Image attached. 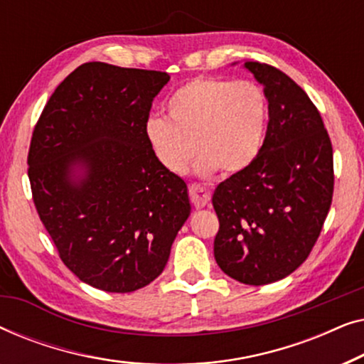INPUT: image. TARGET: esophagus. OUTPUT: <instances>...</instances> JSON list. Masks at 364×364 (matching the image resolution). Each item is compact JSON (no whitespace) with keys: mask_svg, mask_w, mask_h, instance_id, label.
I'll return each mask as SVG.
<instances>
[{"mask_svg":"<svg viewBox=\"0 0 364 364\" xmlns=\"http://www.w3.org/2000/svg\"><path fill=\"white\" fill-rule=\"evenodd\" d=\"M188 192H191V198L193 205L197 208L208 205V202H210L212 198V192L208 191L205 186H200V183H192L191 188H188Z\"/></svg>","mask_w":364,"mask_h":364,"instance_id":"1","label":"esophagus"}]
</instances>
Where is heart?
Returning <instances> with one entry per match:
<instances>
[{
	"label": "heart",
	"mask_w": 364,
	"mask_h": 364,
	"mask_svg": "<svg viewBox=\"0 0 364 364\" xmlns=\"http://www.w3.org/2000/svg\"><path fill=\"white\" fill-rule=\"evenodd\" d=\"M166 116H151L146 137L159 164L183 173L192 157L200 176L238 173L260 156L268 127V97L260 84L196 77L168 97Z\"/></svg>",
	"instance_id": "b5f03b06"
}]
</instances>
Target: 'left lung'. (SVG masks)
Listing matches in <instances>:
<instances>
[{
    "instance_id": "1",
    "label": "left lung",
    "mask_w": 364,
    "mask_h": 364,
    "mask_svg": "<svg viewBox=\"0 0 364 364\" xmlns=\"http://www.w3.org/2000/svg\"><path fill=\"white\" fill-rule=\"evenodd\" d=\"M243 68L263 86L270 116L257 161L213 192L220 222L213 255L233 280L258 287L288 277L310 255L335 176L330 136L306 92L268 64Z\"/></svg>"
}]
</instances>
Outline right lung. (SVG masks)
I'll use <instances>...</instances> for the list:
<instances>
[{
  "mask_svg": "<svg viewBox=\"0 0 364 364\" xmlns=\"http://www.w3.org/2000/svg\"><path fill=\"white\" fill-rule=\"evenodd\" d=\"M167 73L86 63L56 87L34 127L28 176L59 257L97 290L129 293L161 275L191 215L187 183L146 137Z\"/></svg>",
  "mask_w": 364,
  "mask_h": 364,
  "instance_id": "right-lung-1",
  "label": "right lung"
}]
</instances>
